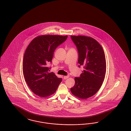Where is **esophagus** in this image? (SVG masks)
Returning a JSON list of instances; mask_svg holds the SVG:
<instances>
[{"mask_svg":"<svg viewBox=\"0 0 131 131\" xmlns=\"http://www.w3.org/2000/svg\"><path fill=\"white\" fill-rule=\"evenodd\" d=\"M69 77V75H66V76H64V77H63V78H64V79H67Z\"/></svg>","mask_w":131,"mask_h":131,"instance_id":"obj_1","label":"esophagus"}]
</instances>
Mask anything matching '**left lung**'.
<instances>
[{"instance_id":"8db88e82","label":"left lung","mask_w":131,"mask_h":131,"mask_svg":"<svg viewBox=\"0 0 131 131\" xmlns=\"http://www.w3.org/2000/svg\"><path fill=\"white\" fill-rule=\"evenodd\" d=\"M78 52V67L84 69L80 77L74 78L75 85L71 88L72 94L82 99L94 95L102 85L106 72L104 50L91 37L71 36Z\"/></svg>"}]
</instances>
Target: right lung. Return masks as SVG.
Instances as JSON below:
<instances>
[{
	"mask_svg": "<svg viewBox=\"0 0 131 131\" xmlns=\"http://www.w3.org/2000/svg\"><path fill=\"white\" fill-rule=\"evenodd\" d=\"M67 37L38 36L28 45L23 58V74L27 85L36 95L41 97L52 95L62 81V78L54 72H49L50 68L47 64L52 62L54 50Z\"/></svg>",
	"mask_w": 131,
	"mask_h": 131,
	"instance_id": "right-lung-1",
	"label": "right lung"
}]
</instances>
